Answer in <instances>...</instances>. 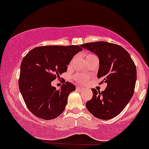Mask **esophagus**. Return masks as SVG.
Segmentation results:
<instances>
[{
	"instance_id": "esophagus-1",
	"label": "esophagus",
	"mask_w": 149,
	"mask_h": 149,
	"mask_svg": "<svg viewBox=\"0 0 149 149\" xmlns=\"http://www.w3.org/2000/svg\"><path fill=\"white\" fill-rule=\"evenodd\" d=\"M77 89H78V90H83V88H80V87H78V88H77Z\"/></svg>"
}]
</instances>
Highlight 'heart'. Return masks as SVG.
Here are the masks:
<instances>
[{
    "label": "heart",
    "mask_w": 149,
    "mask_h": 149,
    "mask_svg": "<svg viewBox=\"0 0 149 149\" xmlns=\"http://www.w3.org/2000/svg\"><path fill=\"white\" fill-rule=\"evenodd\" d=\"M92 56H95V55H93V54H87L86 58L89 57H92ZM75 79L78 80V81L80 82V83H83V82H85V80H86V77L85 76H82V75H80V76H78V75H77V76H75Z\"/></svg>",
    "instance_id": "b5f03b06"
}]
</instances>
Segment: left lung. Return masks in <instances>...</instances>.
<instances>
[{"instance_id":"left-lung-1","label":"left lung","mask_w":149,"mask_h":149,"mask_svg":"<svg viewBox=\"0 0 149 149\" xmlns=\"http://www.w3.org/2000/svg\"><path fill=\"white\" fill-rule=\"evenodd\" d=\"M100 59L97 78L107 83L104 91L92 89L93 97L86 103L88 111L102 120L113 118L123 111L133 96L136 69L130 54L121 46L105 41L80 45Z\"/></svg>"}]
</instances>
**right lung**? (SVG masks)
Masks as SVG:
<instances>
[{"label": "right lung", "instance_id": "add662e5", "mask_svg": "<svg viewBox=\"0 0 149 149\" xmlns=\"http://www.w3.org/2000/svg\"><path fill=\"white\" fill-rule=\"evenodd\" d=\"M80 51L78 45L41 46L22 59L19 87L26 105L36 117L52 120L64 111L69 95L76 87L66 82L56 90L51 83L67 71V65Z\"/></svg>", "mask_w": 149, "mask_h": 149}]
</instances>
